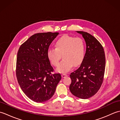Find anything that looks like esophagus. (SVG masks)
I'll return each instance as SVG.
<instances>
[{"mask_svg": "<svg viewBox=\"0 0 120 120\" xmlns=\"http://www.w3.org/2000/svg\"><path fill=\"white\" fill-rule=\"evenodd\" d=\"M67 76H68V75L67 74H65V73L62 74V78H64L65 77H67Z\"/></svg>", "mask_w": 120, "mask_h": 120, "instance_id": "34e87169", "label": "esophagus"}]
</instances>
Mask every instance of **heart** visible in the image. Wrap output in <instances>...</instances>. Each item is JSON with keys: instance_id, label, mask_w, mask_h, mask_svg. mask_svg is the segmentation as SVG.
<instances>
[{"instance_id": "1", "label": "heart", "mask_w": 120, "mask_h": 120, "mask_svg": "<svg viewBox=\"0 0 120 120\" xmlns=\"http://www.w3.org/2000/svg\"><path fill=\"white\" fill-rule=\"evenodd\" d=\"M63 60L58 65L57 71L65 73L82 62L85 56V45L82 40L68 35L59 39L55 44V48L47 51V57L51 64L57 66L61 59Z\"/></svg>"}]
</instances>
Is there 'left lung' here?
<instances>
[{
  "label": "left lung",
  "instance_id": "8db88e82",
  "mask_svg": "<svg viewBox=\"0 0 120 120\" xmlns=\"http://www.w3.org/2000/svg\"><path fill=\"white\" fill-rule=\"evenodd\" d=\"M86 43V52L78 69L71 73L72 82L70 90L74 95L87 99L98 92L102 85L106 59L103 47L93 35L84 31H77Z\"/></svg>",
  "mask_w": 120,
  "mask_h": 120
}]
</instances>
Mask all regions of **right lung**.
Segmentation results:
<instances>
[{
    "label": "right lung",
    "instance_id": "1",
    "mask_svg": "<svg viewBox=\"0 0 120 120\" xmlns=\"http://www.w3.org/2000/svg\"><path fill=\"white\" fill-rule=\"evenodd\" d=\"M58 32L38 33L21 45L17 55L16 75L22 91L32 101L43 103L54 94L61 79L47 57L49 45Z\"/></svg>",
    "mask_w": 120,
    "mask_h": 120
}]
</instances>
